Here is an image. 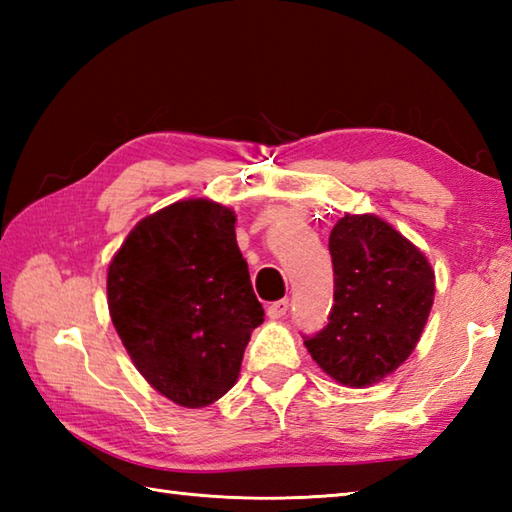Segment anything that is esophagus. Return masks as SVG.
Segmentation results:
<instances>
[{
  "instance_id": "obj_1",
  "label": "esophagus",
  "mask_w": 512,
  "mask_h": 512,
  "mask_svg": "<svg viewBox=\"0 0 512 512\" xmlns=\"http://www.w3.org/2000/svg\"><path fill=\"white\" fill-rule=\"evenodd\" d=\"M288 306H290V301L288 299H279V301H273V303H270V306H268V317L270 319H281V317H284V314L288 312Z\"/></svg>"
}]
</instances>
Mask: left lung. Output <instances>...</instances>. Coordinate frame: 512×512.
<instances>
[{"label": "left lung", "instance_id": "8db88e82", "mask_svg": "<svg viewBox=\"0 0 512 512\" xmlns=\"http://www.w3.org/2000/svg\"><path fill=\"white\" fill-rule=\"evenodd\" d=\"M334 303L317 334H303L325 374L365 387L416 347L436 277L420 250L374 215H345L330 233Z\"/></svg>", "mask_w": 512, "mask_h": 512}]
</instances>
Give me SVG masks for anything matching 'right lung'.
Returning a JSON list of instances; mask_svg holds the SVG:
<instances>
[{
	"label": "right lung",
	"mask_w": 512,
	"mask_h": 512,
	"mask_svg": "<svg viewBox=\"0 0 512 512\" xmlns=\"http://www.w3.org/2000/svg\"><path fill=\"white\" fill-rule=\"evenodd\" d=\"M112 323L138 372L182 407L235 385L264 308L237 248L235 215L184 200L145 217L107 273Z\"/></svg>",
	"instance_id": "right-lung-1"
}]
</instances>
